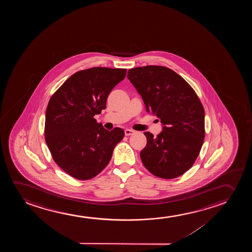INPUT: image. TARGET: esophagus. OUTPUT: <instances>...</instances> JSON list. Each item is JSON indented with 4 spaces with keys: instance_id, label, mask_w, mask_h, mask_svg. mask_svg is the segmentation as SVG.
<instances>
[{
    "instance_id": "34e87169",
    "label": "esophagus",
    "mask_w": 252,
    "mask_h": 252,
    "mask_svg": "<svg viewBox=\"0 0 252 252\" xmlns=\"http://www.w3.org/2000/svg\"><path fill=\"white\" fill-rule=\"evenodd\" d=\"M133 133H134V131H132V130H130V129H126L125 130L126 136H130V135H132Z\"/></svg>"
}]
</instances>
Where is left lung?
<instances>
[{"mask_svg": "<svg viewBox=\"0 0 252 252\" xmlns=\"http://www.w3.org/2000/svg\"><path fill=\"white\" fill-rule=\"evenodd\" d=\"M130 80L148 113L159 118L157 137L145 131L147 144L140 152L152 175L173 179L192 167L205 138V111L199 97L182 76L167 67L148 65L129 69Z\"/></svg>", "mask_w": 252, "mask_h": 252, "instance_id": "1", "label": "left lung"}]
</instances>
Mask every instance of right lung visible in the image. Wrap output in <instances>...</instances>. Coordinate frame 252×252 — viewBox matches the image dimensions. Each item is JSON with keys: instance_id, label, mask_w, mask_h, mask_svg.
<instances>
[{"instance_id": "1", "label": "right lung", "mask_w": 252, "mask_h": 252, "mask_svg": "<svg viewBox=\"0 0 252 252\" xmlns=\"http://www.w3.org/2000/svg\"><path fill=\"white\" fill-rule=\"evenodd\" d=\"M126 74V69L106 67L80 70L49 100L45 142L56 163L76 179H91L101 172L124 138L123 129L107 131L94 116L106 108L108 94Z\"/></svg>"}]
</instances>
